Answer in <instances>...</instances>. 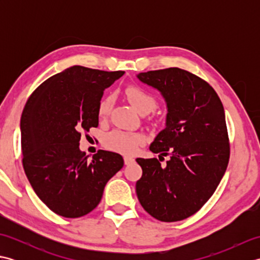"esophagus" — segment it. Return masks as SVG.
Segmentation results:
<instances>
[{"mask_svg":"<svg viewBox=\"0 0 260 260\" xmlns=\"http://www.w3.org/2000/svg\"><path fill=\"white\" fill-rule=\"evenodd\" d=\"M133 162H134V158L133 157H129V156H125L124 157V163L126 165H129V164H132Z\"/></svg>","mask_w":260,"mask_h":260,"instance_id":"esophagus-1","label":"esophagus"}]
</instances>
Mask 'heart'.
I'll return each mask as SVG.
<instances>
[{
	"instance_id": "heart-1",
	"label": "heart",
	"mask_w": 260,
	"mask_h": 260,
	"mask_svg": "<svg viewBox=\"0 0 260 260\" xmlns=\"http://www.w3.org/2000/svg\"><path fill=\"white\" fill-rule=\"evenodd\" d=\"M126 96L128 98L133 107L142 113H150L156 107V99L150 92L143 89L142 87L136 85H129L126 88ZM115 98L113 95L105 96L98 105V114L101 117H107L110 114L114 106ZM143 142L142 136L134 133H127L124 131L115 129L106 134L104 137V145L108 150L117 152L125 155L134 154L139 146Z\"/></svg>"
}]
</instances>
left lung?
Masks as SVG:
<instances>
[{
  "label": "left lung",
  "mask_w": 260,
  "mask_h": 260,
  "mask_svg": "<svg viewBox=\"0 0 260 260\" xmlns=\"http://www.w3.org/2000/svg\"><path fill=\"white\" fill-rule=\"evenodd\" d=\"M137 78L167 102L165 128L150 150L171 158L165 167L155 157L136 158L143 170L136 194L152 217L180 221L203 207L227 170L230 144L224 109L213 88L186 70H153Z\"/></svg>",
  "instance_id": "left-lung-1"
}]
</instances>
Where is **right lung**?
Segmentation results:
<instances>
[{"label": "right lung", "mask_w": 260, "mask_h": 260, "mask_svg": "<svg viewBox=\"0 0 260 260\" xmlns=\"http://www.w3.org/2000/svg\"><path fill=\"white\" fill-rule=\"evenodd\" d=\"M124 71L74 66L39 86L21 116L22 164L39 199L61 217L79 218L101 202L107 182L123 168L114 152L99 150L88 161L82 133L98 126L104 90Z\"/></svg>", "instance_id": "right-lung-1"}]
</instances>
